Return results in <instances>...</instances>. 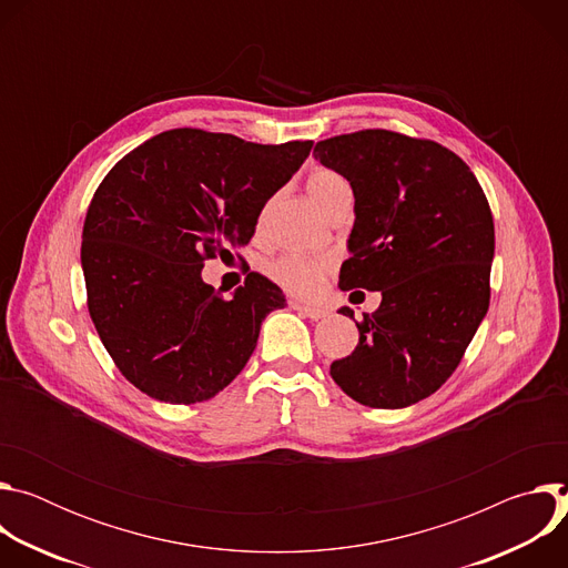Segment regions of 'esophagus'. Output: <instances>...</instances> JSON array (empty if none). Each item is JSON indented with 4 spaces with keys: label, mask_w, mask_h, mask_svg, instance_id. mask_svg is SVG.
Segmentation results:
<instances>
[{
    "label": "esophagus",
    "mask_w": 568,
    "mask_h": 568,
    "mask_svg": "<svg viewBox=\"0 0 568 568\" xmlns=\"http://www.w3.org/2000/svg\"><path fill=\"white\" fill-rule=\"evenodd\" d=\"M290 307L296 310V312H301V314H305V316L312 318V321H318V318H323V316L328 314L326 310L318 307V305H307V303H298V301H290Z\"/></svg>",
    "instance_id": "34e87169"
}]
</instances>
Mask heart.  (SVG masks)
I'll list each match as a JSON object with an SVG mask.
<instances>
[{
  "label": "heart",
  "instance_id": "b5f03b06",
  "mask_svg": "<svg viewBox=\"0 0 568 568\" xmlns=\"http://www.w3.org/2000/svg\"><path fill=\"white\" fill-rule=\"evenodd\" d=\"M305 191L316 202V206L326 209L339 193L351 191V186L339 173H335L331 169H316L307 175ZM263 270H265L267 278H272L283 290L298 294V296H310L331 274L333 261L323 258V256H305V254L287 252V254H281V256L267 261Z\"/></svg>",
  "mask_w": 568,
  "mask_h": 568
}]
</instances>
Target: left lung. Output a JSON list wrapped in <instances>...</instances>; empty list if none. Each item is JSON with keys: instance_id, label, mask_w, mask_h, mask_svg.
<instances>
[{"instance_id": "left-lung-1", "label": "left lung", "mask_w": 568, "mask_h": 568, "mask_svg": "<svg viewBox=\"0 0 568 568\" xmlns=\"http://www.w3.org/2000/svg\"><path fill=\"white\" fill-rule=\"evenodd\" d=\"M314 159L344 175L355 195L353 256L339 287L382 294L379 307L355 321L359 344L331 375L366 407H409L449 379L488 312V197L449 148L393 130L323 139ZM339 312L353 318L351 307Z\"/></svg>"}]
</instances>
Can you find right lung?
<instances>
[{"mask_svg": "<svg viewBox=\"0 0 568 568\" xmlns=\"http://www.w3.org/2000/svg\"><path fill=\"white\" fill-rule=\"evenodd\" d=\"M310 148L180 128L148 139L105 175L85 215L80 263L97 333L141 393L195 404L245 368L261 323L285 296L252 272L224 298L202 267L247 245L265 202Z\"/></svg>", "mask_w": 568, "mask_h": 568, "instance_id": "obj_1", "label": "right lung"}]
</instances>
